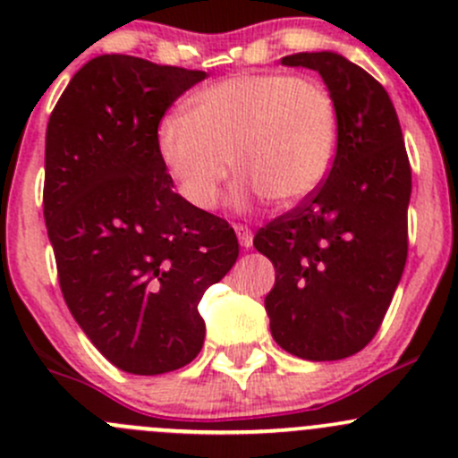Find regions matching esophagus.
<instances>
[{
  "instance_id": "esophagus-1",
  "label": "esophagus",
  "mask_w": 458,
  "mask_h": 458,
  "mask_svg": "<svg viewBox=\"0 0 458 458\" xmlns=\"http://www.w3.org/2000/svg\"><path fill=\"white\" fill-rule=\"evenodd\" d=\"M234 233H237L239 237V243H242V248H252V233L246 228V225H234Z\"/></svg>"
}]
</instances>
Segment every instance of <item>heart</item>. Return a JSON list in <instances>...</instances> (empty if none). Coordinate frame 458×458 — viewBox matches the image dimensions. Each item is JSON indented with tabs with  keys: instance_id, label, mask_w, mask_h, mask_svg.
<instances>
[{
	"instance_id": "b5f03b06",
	"label": "heart",
	"mask_w": 458,
	"mask_h": 458,
	"mask_svg": "<svg viewBox=\"0 0 458 458\" xmlns=\"http://www.w3.org/2000/svg\"><path fill=\"white\" fill-rule=\"evenodd\" d=\"M339 117L327 88L288 72H242L203 88L191 113H170L157 126V150L179 192L197 210L219 203L230 161L242 183L239 206L259 197L294 206L332 168Z\"/></svg>"
}]
</instances>
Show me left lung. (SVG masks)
Returning <instances> with one entry per match:
<instances>
[{"instance_id": "1", "label": "left lung", "mask_w": 458, "mask_h": 458, "mask_svg": "<svg viewBox=\"0 0 458 458\" xmlns=\"http://www.w3.org/2000/svg\"><path fill=\"white\" fill-rule=\"evenodd\" d=\"M281 64L321 75L339 141L315 195L255 234L276 270L266 312L285 352L336 361L370 344L403 275L412 173L390 95L370 72L332 50Z\"/></svg>"}]
</instances>
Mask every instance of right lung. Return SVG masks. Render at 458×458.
<instances>
[{
    "label": "right lung",
    "mask_w": 458,
    "mask_h": 458,
    "mask_svg": "<svg viewBox=\"0 0 458 458\" xmlns=\"http://www.w3.org/2000/svg\"><path fill=\"white\" fill-rule=\"evenodd\" d=\"M203 71L99 55L46 128L44 219L75 321L119 370L164 374L199 354V301L239 257L228 221L173 191L157 126Z\"/></svg>",
    "instance_id": "add662e5"
}]
</instances>
